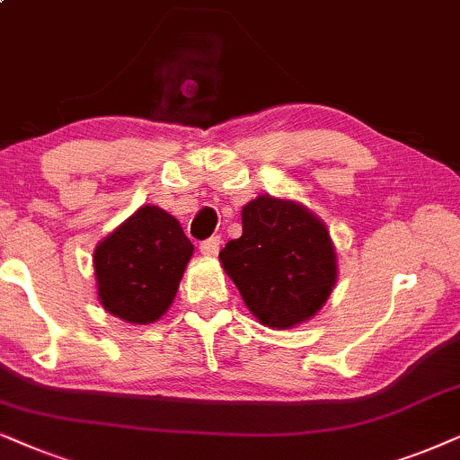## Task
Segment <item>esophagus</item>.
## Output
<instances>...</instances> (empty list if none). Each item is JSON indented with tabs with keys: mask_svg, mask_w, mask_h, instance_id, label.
I'll list each match as a JSON object with an SVG mask.
<instances>
[{
	"mask_svg": "<svg viewBox=\"0 0 460 460\" xmlns=\"http://www.w3.org/2000/svg\"><path fill=\"white\" fill-rule=\"evenodd\" d=\"M220 243H223V242H220L218 235L217 237H210V240H206V242L199 243V252L204 254V256H208V259H212V256L218 254Z\"/></svg>",
	"mask_w": 460,
	"mask_h": 460,
	"instance_id": "esophagus-1",
	"label": "esophagus"
}]
</instances>
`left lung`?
<instances>
[{
  "mask_svg": "<svg viewBox=\"0 0 460 460\" xmlns=\"http://www.w3.org/2000/svg\"><path fill=\"white\" fill-rule=\"evenodd\" d=\"M218 259L250 314L278 330L315 317L339 278L326 223L301 201L269 193L242 208V237L226 242Z\"/></svg>",
  "mask_w": 460,
  "mask_h": 460,
  "instance_id": "obj_1",
  "label": "left lung"
}]
</instances>
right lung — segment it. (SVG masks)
<instances>
[{"instance_id": "add662e5", "label": "right lung", "mask_w": 460, "mask_h": 460, "mask_svg": "<svg viewBox=\"0 0 460 460\" xmlns=\"http://www.w3.org/2000/svg\"><path fill=\"white\" fill-rule=\"evenodd\" d=\"M193 243L172 214L145 204L94 248L98 303L128 323L157 322L172 305Z\"/></svg>"}]
</instances>
